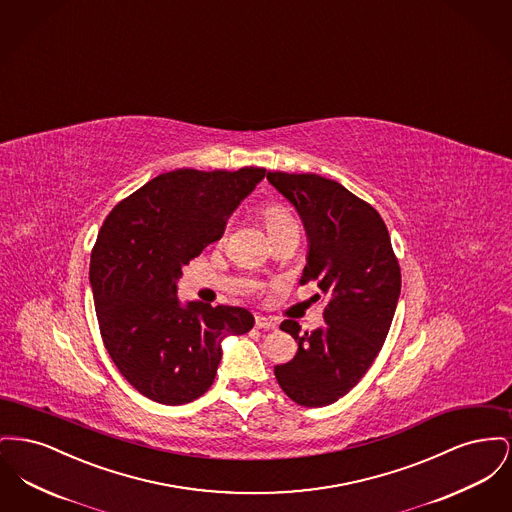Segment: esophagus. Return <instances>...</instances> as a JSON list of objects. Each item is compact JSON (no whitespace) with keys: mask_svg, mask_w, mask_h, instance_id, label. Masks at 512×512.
Segmentation results:
<instances>
[{"mask_svg":"<svg viewBox=\"0 0 512 512\" xmlns=\"http://www.w3.org/2000/svg\"><path fill=\"white\" fill-rule=\"evenodd\" d=\"M254 325L258 327V329H273L275 327V322L271 320V318H264V316H256V322Z\"/></svg>","mask_w":512,"mask_h":512,"instance_id":"34e87169","label":"esophagus"}]
</instances>
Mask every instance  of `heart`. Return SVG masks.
<instances>
[{"label":"heart","mask_w":512,"mask_h":512,"mask_svg":"<svg viewBox=\"0 0 512 512\" xmlns=\"http://www.w3.org/2000/svg\"><path fill=\"white\" fill-rule=\"evenodd\" d=\"M264 216L268 221L269 231L295 223V217L291 214V210L287 206H281V204H268L266 210H264Z\"/></svg>","instance_id":"obj_1"}]
</instances>
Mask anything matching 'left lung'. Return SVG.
Returning a JSON list of instances; mask_svg holds the SVG:
<instances>
[{"instance_id":"8db88e82","label":"left lung","mask_w":512,"mask_h":512,"mask_svg":"<svg viewBox=\"0 0 512 512\" xmlns=\"http://www.w3.org/2000/svg\"><path fill=\"white\" fill-rule=\"evenodd\" d=\"M268 181L298 212L308 235L300 283H318L325 325L300 333L295 358L275 366V379L296 404L339 401L368 372L385 343L401 295V268L376 208L337 181L314 173L269 171ZM320 298V295H316Z\"/></svg>"}]
</instances>
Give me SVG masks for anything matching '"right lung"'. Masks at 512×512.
<instances>
[{
    "label": "right lung",
    "mask_w": 512,
    "mask_h": 512,
    "mask_svg": "<svg viewBox=\"0 0 512 512\" xmlns=\"http://www.w3.org/2000/svg\"><path fill=\"white\" fill-rule=\"evenodd\" d=\"M264 177V167L175 169L106 217L90 256L94 306L111 360L140 395L162 404L202 397L216 379L223 337L252 329V314L239 306H183L177 279L221 239Z\"/></svg>",
    "instance_id": "right-lung-1"
}]
</instances>
